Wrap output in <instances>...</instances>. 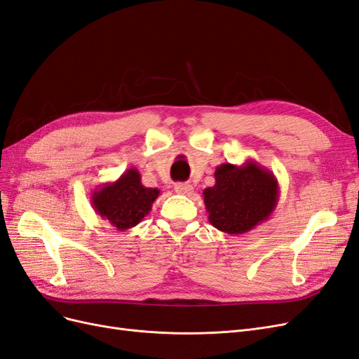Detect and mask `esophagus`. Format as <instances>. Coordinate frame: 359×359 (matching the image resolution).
<instances>
[{
	"label": "esophagus",
	"mask_w": 359,
	"mask_h": 359,
	"mask_svg": "<svg viewBox=\"0 0 359 359\" xmlns=\"http://www.w3.org/2000/svg\"><path fill=\"white\" fill-rule=\"evenodd\" d=\"M175 191L180 195H192L194 192V187L189 183H177L175 187Z\"/></svg>",
	"instance_id": "1"
}]
</instances>
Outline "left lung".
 Instances as JSON below:
<instances>
[{
    "label": "left lung",
    "instance_id": "8db88e82",
    "mask_svg": "<svg viewBox=\"0 0 359 359\" xmlns=\"http://www.w3.org/2000/svg\"><path fill=\"white\" fill-rule=\"evenodd\" d=\"M215 184L203 191L209 222L222 233L238 236L271 216L279 201V183L270 170L252 159L221 164Z\"/></svg>",
    "mask_w": 359,
    "mask_h": 359
}]
</instances>
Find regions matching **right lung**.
I'll return each instance as SVG.
<instances>
[{"label":"right lung","instance_id":"right-lung-1","mask_svg":"<svg viewBox=\"0 0 359 359\" xmlns=\"http://www.w3.org/2000/svg\"><path fill=\"white\" fill-rule=\"evenodd\" d=\"M159 194L156 188L144 187L137 168H130L118 180L102 183L92 192L90 204L104 221L118 231H126L149 215Z\"/></svg>","mask_w":359,"mask_h":359}]
</instances>
